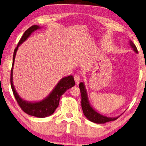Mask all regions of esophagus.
<instances>
[{
	"label": "esophagus",
	"instance_id": "obj_1",
	"mask_svg": "<svg viewBox=\"0 0 146 146\" xmlns=\"http://www.w3.org/2000/svg\"><path fill=\"white\" fill-rule=\"evenodd\" d=\"M74 81L76 82V84H79V83L80 82V80H81V77L79 74H76L74 75Z\"/></svg>",
	"mask_w": 146,
	"mask_h": 146
}]
</instances>
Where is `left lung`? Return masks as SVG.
Listing matches in <instances>:
<instances>
[{
    "label": "left lung",
    "instance_id": "1",
    "mask_svg": "<svg viewBox=\"0 0 146 146\" xmlns=\"http://www.w3.org/2000/svg\"><path fill=\"white\" fill-rule=\"evenodd\" d=\"M129 44L131 48L133 49L134 52L137 53V48H136V46L131 40H129ZM79 87L81 92V95H82V108L83 110L84 115L87 118V119L91 122L98 123V124H102V123L111 121H115L119 117L120 115L116 117H107V116L101 115L100 113H98L97 111H96L93 108V107L91 106L90 103H89L87 90L86 87H85L84 83L81 82L79 85Z\"/></svg>",
    "mask_w": 146,
    "mask_h": 146
}]
</instances>
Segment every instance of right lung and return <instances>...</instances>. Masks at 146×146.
<instances>
[{
	"mask_svg": "<svg viewBox=\"0 0 146 146\" xmlns=\"http://www.w3.org/2000/svg\"><path fill=\"white\" fill-rule=\"evenodd\" d=\"M40 28L41 27L38 25L31 26L24 33L23 36L20 39L17 46L15 48L14 52H13L12 67L10 74V84L13 95H14L15 99H16L19 106L21 107L22 110L30 115L43 118L48 117L54 113L56 108L59 106L60 96L65 93L66 90L71 88L72 87L74 86L75 82L74 80L73 76L72 75L62 78L58 82L57 86L55 87L53 91L49 94V95L44 99L38 102H28L27 100H23L19 96L13 84V64H14L15 55H16L17 49H18L20 45L25 41L34 31Z\"/></svg>",
	"mask_w": 146,
	"mask_h": 146,
	"instance_id": "obj_1",
	"label": "right lung"
}]
</instances>
